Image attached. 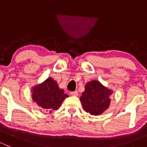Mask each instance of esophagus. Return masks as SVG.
<instances>
[{
	"label": "esophagus",
	"instance_id": "esophagus-1",
	"mask_svg": "<svg viewBox=\"0 0 147 147\" xmlns=\"http://www.w3.org/2000/svg\"><path fill=\"white\" fill-rule=\"evenodd\" d=\"M70 94L72 96H75V97H77L78 96V92L77 91H74V92H71Z\"/></svg>",
	"mask_w": 147,
	"mask_h": 147
}]
</instances>
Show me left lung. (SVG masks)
<instances>
[{
	"label": "left lung",
	"mask_w": 147,
	"mask_h": 147,
	"mask_svg": "<svg viewBox=\"0 0 147 147\" xmlns=\"http://www.w3.org/2000/svg\"><path fill=\"white\" fill-rule=\"evenodd\" d=\"M112 93L111 89L104 86L100 82L92 80L86 83L80 100L84 111L97 116L109 108Z\"/></svg>",
	"instance_id": "obj_1"
}]
</instances>
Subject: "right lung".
<instances>
[{
  "instance_id": "1",
  "label": "right lung",
  "mask_w": 147,
  "mask_h": 147,
  "mask_svg": "<svg viewBox=\"0 0 147 147\" xmlns=\"http://www.w3.org/2000/svg\"><path fill=\"white\" fill-rule=\"evenodd\" d=\"M31 92L32 101L50 113L53 110H57L63 102L69 97L52 78H47L42 82L35 84L32 87Z\"/></svg>"
}]
</instances>
